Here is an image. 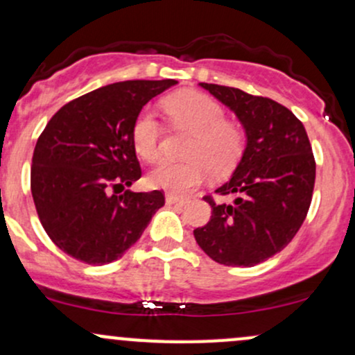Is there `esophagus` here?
Segmentation results:
<instances>
[{"mask_svg":"<svg viewBox=\"0 0 355 355\" xmlns=\"http://www.w3.org/2000/svg\"><path fill=\"white\" fill-rule=\"evenodd\" d=\"M166 204H180L184 205L187 202V198L180 197V196H175V193H166Z\"/></svg>","mask_w":355,"mask_h":355,"instance_id":"obj_1","label":"esophagus"}]
</instances>
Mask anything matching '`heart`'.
<instances>
[{
	"label": "heart",
	"instance_id": "b5f03b06",
	"mask_svg": "<svg viewBox=\"0 0 355 355\" xmlns=\"http://www.w3.org/2000/svg\"><path fill=\"white\" fill-rule=\"evenodd\" d=\"M163 109L177 130L190 133L185 162H165L150 173L153 187L184 193L196 189L210 173L224 178L236 168L246 150V131L224 118V107L202 92L184 91L163 99ZM136 153L146 162L162 158V126L151 111L139 112L131 128Z\"/></svg>",
	"mask_w": 355,
	"mask_h": 355
}]
</instances>
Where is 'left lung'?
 Returning <instances> with one entry per match:
<instances>
[{
	"mask_svg": "<svg viewBox=\"0 0 355 355\" xmlns=\"http://www.w3.org/2000/svg\"><path fill=\"white\" fill-rule=\"evenodd\" d=\"M243 123L248 146L231 180L205 196L210 219L193 231L202 251L216 263L251 268L291 243L309 214L315 158L305 128L290 109L270 97L200 83Z\"/></svg>",
	"mask_w": 355,
	"mask_h": 355,
	"instance_id": "1",
	"label": "left lung"
}]
</instances>
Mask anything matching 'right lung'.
<instances>
[{
    "mask_svg": "<svg viewBox=\"0 0 355 355\" xmlns=\"http://www.w3.org/2000/svg\"><path fill=\"white\" fill-rule=\"evenodd\" d=\"M175 84L104 85L62 106L38 136L30 175L35 209L53 244L69 256L96 266L112 263L165 204L163 190H122L141 177L131 139L136 116Z\"/></svg>",
    "mask_w": 355,
    "mask_h": 355,
    "instance_id": "obj_1",
    "label": "right lung"
}]
</instances>
